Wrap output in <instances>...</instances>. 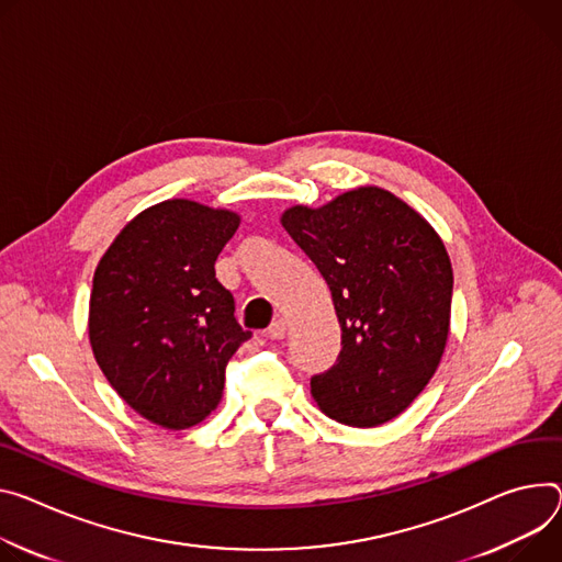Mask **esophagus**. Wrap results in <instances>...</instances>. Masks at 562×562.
<instances>
[{
    "label": "esophagus",
    "mask_w": 562,
    "mask_h": 562,
    "mask_svg": "<svg viewBox=\"0 0 562 562\" xmlns=\"http://www.w3.org/2000/svg\"><path fill=\"white\" fill-rule=\"evenodd\" d=\"M271 338H284V334H286V321L284 318H278L271 327H269V331H267Z\"/></svg>",
    "instance_id": "34e87169"
}]
</instances>
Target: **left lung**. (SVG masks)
I'll use <instances>...</instances> for the list:
<instances>
[{
	"instance_id": "left-lung-1",
	"label": "left lung",
	"mask_w": 562,
	"mask_h": 562,
	"mask_svg": "<svg viewBox=\"0 0 562 562\" xmlns=\"http://www.w3.org/2000/svg\"><path fill=\"white\" fill-rule=\"evenodd\" d=\"M280 224L323 273L342 329L338 361L312 379L321 411L374 428L437 372L450 331L452 267L437 231L396 194L361 186Z\"/></svg>"
}]
</instances>
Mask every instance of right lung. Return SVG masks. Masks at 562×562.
<instances>
[{
  "mask_svg": "<svg viewBox=\"0 0 562 562\" xmlns=\"http://www.w3.org/2000/svg\"><path fill=\"white\" fill-rule=\"evenodd\" d=\"M239 215L192 199L140 211L93 273L89 342L98 368L143 419L186 430L222 401L231 356L250 338L215 260Z\"/></svg>",
  "mask_w": 562,
  "mask_h": 562,
  "instance_id": "1",
  "label": "right lung"
}]
</instances>
